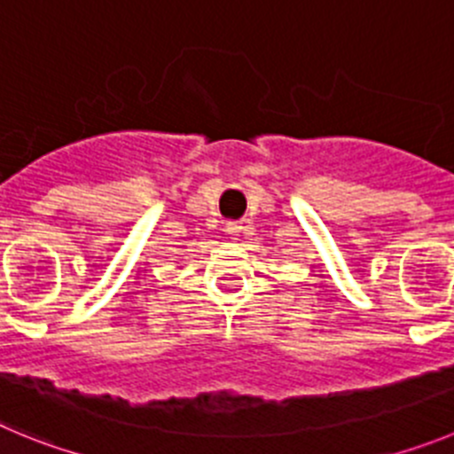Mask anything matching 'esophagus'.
<instances>
[{"label":"esophagus","mask_w":454,"mask_h":454,"mask_svg":"<svg viewBox=\"0 0 454 454\" xmlns=\"http://www.w3.org/2000/svg\"><path fill=\"white\" fill-rule=\"evenodd\" d=\"M241 223L239 222H228L226 223V232H228V237H232V239H235V237H239V232H241Z\"/></svg>","instance_id":"obj_1"}]
</instances>
